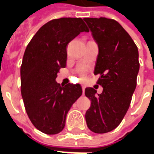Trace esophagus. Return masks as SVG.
Wrapping results in <instances>:
<instances>
[{
    "label": "esophagus",
    "mask_w": 154,
    "mask_h": 154,
    "mask_svg": "<svg viewBox=\"0 0 154 154\" xmlns=\"http://www.w3.org/2000/svg\"><path fill=\"white\" fill-rule=\"evenodd\" d=\"M82 92H83V94H84V92H85V88H86V87H85L84 85H82Z\"/></svg>",
    "instance_id": "esophagus-1"
}]
</instances>
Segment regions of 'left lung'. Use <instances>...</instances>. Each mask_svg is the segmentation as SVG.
Segmentation results:
<instances>
[{
    "mask_svg": "<svg viewBox=\"0 0 154 154\" xmlns=\"http://www.w3.org/2000/svg\"><path fill=\"white\" fill-rule=\"evenodd\" d=\"M84 20L98 44L94 74H100L97 83L103 87L100 94L93 87L85 89L91 100L85 118L92 132L104 134L116 129L129 109L139 70V51L132 38L115 20L100 17Z\"/></svg>",
    "mask_w": 154,
    "mask_h": 154,
    "instance_id": "1",
    "label": "left lung"
}]
</instances>
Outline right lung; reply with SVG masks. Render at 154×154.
<instances>
[{
	"mask_svg": "<svg viewBox=\"0 0 154 154\" xmlns=\"http://www.w3.org/2000/svg\"><path fill=\"white\" fill-rule=\"evenodd\" d=\"M82 32H89L82 19L52 20L38 29L25 51L22 98L32 124L44 134L63 129L68 110L82 94L80 84L61 86L56 82L59 69L66 67L67 44Z\"/></svg>",
	"mask_w": 154,
	"mask_h": 154,
	"instance_id": "right-lung-1",
	"label": "right lung"
}]
</instances>
